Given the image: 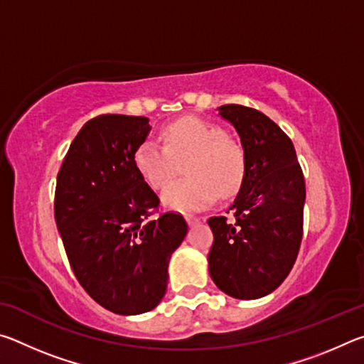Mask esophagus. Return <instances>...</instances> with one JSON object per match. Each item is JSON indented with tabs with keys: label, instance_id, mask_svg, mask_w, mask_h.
<instances>
[{
	"label": "esophagus",
	"instance_id": "obj_1",
	"mask_svg": "<svg viewBox=\"0 0 364 364\" xmlns=\"http://www.w3.org/2000/svg\"><path fill=\"white\" fill-rule=\"evenodd\" d=\"M186 221H188V225H189V226H194V225H199L200 218H199V217H193V215H188V217H186Z\"/></svg>",
	"mask_w": 364,
	"mask_h": 364
}]
</instances>
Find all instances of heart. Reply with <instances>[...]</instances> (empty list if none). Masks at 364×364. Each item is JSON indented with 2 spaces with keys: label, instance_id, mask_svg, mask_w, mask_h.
<instances>
[{
  "label": "heart",
  "instance_id": "obj_1",
  "mask_svg": "<svg viewBox=\"0 0 364 364\" xmlns=\"http://www.w3.org/2000/svg\"><path fill=\"white\" fill-rule=\"evenodd\" d=\"M164 146L144 141L134 151V168L152 189L162 191L188 159L184 180L171 184L162 196L171 210L197 212L223 197L234 196L245 176V154L236 139L218 125L197 117H181L162 128Z\"/></svg>",
  "mask_w": 364,
  "mask_h": 364
}]
</instances>
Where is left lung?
I'll list each match as a JSON object with an SVG mask.
<instances>
[{"instance_id":"8db88e82","label":"left lung","mask_w":364,"mask_h":364,"mask_svg":"<svg viewBox=\"0 0 364 364\" xmlns=\"http://www.w3.org/2000/svg\"><path fill=\"white\" fill-rule=\"evenodd\" d=\"M220 115L232 123L245 154V176L226 213L210 217L213 244L208 271L234 299L273 292L291 273L304 234L305 180L291 138L260 110L226 104Z\"/></svg>"}]
</instances>
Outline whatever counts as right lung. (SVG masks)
Segmentation results:
<instances>
[{
	"label": "right lung",
	"mask_w": 364,
	"mask_h": 364,
	"mask_svg": "<svg viewBox=\"0 0 364 364\" xmlns=\"http://www.w3.org/2000/svg\"><path fill=\"white\" fill-rule=\"evenodd\" d=\"M149 119L104 114L86 122L58 173L54 218L73 274L117 315L156 308L168 262L188 232L181 213L159 212L157 194L134 168Z\"/></svg>",
	"instance_id": "obj_1"
}]
</instances>
